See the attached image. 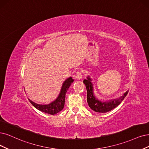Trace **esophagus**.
Listing matches in <instances>:
<instances>
[{
    "mask_svg": "<svg viewBox=\"0 0 149 149\" xmlns=\"http://www.w3.org/2000/svg\"><path fill=\"white\" fill-rule=\"evenodd\" d=\"M81 77H82V74L81 72H77L75 74V79L79 80L81 79Z\"/></svg>",
    "mask_w": 149,
    "mask_h": 149,
    "instance_id": "34e87169",
    "label": "esophagus"
}]
</instances>
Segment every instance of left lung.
<instances>
[{"label":"left lung","mask_w":149,"mask_h":149,"mask_svg":"<svg viewBox=\"0 0 149 149\" xmlns=\"http://www.w3.org/2000/svg\"><path fill=\"white\" fill-rule=\"evenodd\" d=\"M84 84L86 86L87 91V102L89 107L93 111L99 113H106L117 107L124 100L128 93V90L118 98L104 101L97 98L95 95L92 79L89 75L87 77L86 79L84 80Z\"/></svg>","instance_id":"obj_1"}]
</instances>
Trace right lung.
Here are the masks:
<instances>
[{
    "instance_id": "1",
    "label": "right lung",
    "mask_w": 149,
    "mask_h": 149,
    "mask_svg": "<svg viewBox=\"0 0 149 149\" xmlns=\"http://www.w3.org/2000/svg\"><path fill=\"white\" fill-rule=\"evenodd\" d=\"M74 81V79L72 77L68 78L63 82L61 88L59 95L56 99L48 104H39L34 102L28 99L29 102L32 104V106L36 107L38 111H42L48 114L54 115L61 111L64 106L65 94L72 83Z\"/></svg>"
}]
</instances>
